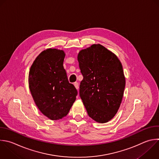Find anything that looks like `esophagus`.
I'll return each mask as SVG.
<instances>
[{"instance_id":"obj_1","label":"esophagus","mask_w":159,"mask_h":159,"mask_svg":"<svg viewBox=\"0 0 159 159\" xmlns=\"http://www.w3.org/2000/svg\"><path fill=\"white\" fill-rule=\"evenodd\" d=\"M74 85H75V88H76V89H78V88H79V84H78V82L74 83Z\"/></svg>"}]
</instances>
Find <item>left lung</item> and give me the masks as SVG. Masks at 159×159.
I'll use <instances>...</instances> for the list:
<instances>
[{
	"label": "left lung",
	"mask_w": 159,
	"mask_h": 159,
	"mask_svg": "<svg viewBox=\"0 0 159 159\" xmlns=\"http://www.w3.org/2000/svg\"><path fill=\"white\" fill-rule=\"evenodd\" d=\"M78 60L83 76L80 96L89 116L106 123L114 117L122 99L125 80L122 64L100 44L81 50Z\"/></svg>",
	"instance_id": "left-lung-1"
}]
</instances>
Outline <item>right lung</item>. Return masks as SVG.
<instances>
[{"label": "right lung", "instance_id": "1", "mask_svg": "<svg viewBox=\"0 0 159 159\" xmlns=\"http://www.w3.org/2000/svg\"><path fill=\"white\" fill-rule=\"evenodd\" d=\"M65 57L63 50L48 48L36 58L29 71V88L35 104L53 120L68 114L78 94L63 68Z\"/></svg>", "mask_w": 159, "mask_h": 159}]
</instances>
